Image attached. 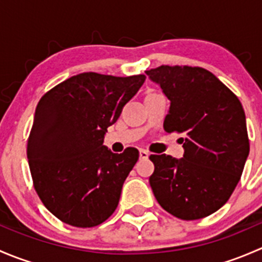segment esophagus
<instances>
[{
    "mask_svg": "<svg viewBox=\"0 0 262 262\" xmlns=\"http://www.w3.org/2000/svg\"><path fill=\"white\" fill-rule=\"evenodd\" d=\"M148 157H149V153H148L147 150L144 149L139 150V158H141V160H147Z\"/></svg>",
    "mask_w": 262,
    "mask_h": 262,
    "instance_id": "esophagus-1",
    "label": "esophagus"
}]
</instances>
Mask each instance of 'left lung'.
<instances>
[{
	"instance_id": "1",
	"label": "left lung",
	"mask_w": 262,
	"mask_h": 262,
	"mask_svg": "<svg viewBox=\"0 0 262 262\" xmlns=\"http://www.w3.org/2000/svg\"><path fill=\"white\" fill-rule=\"evenodd\" d=\"M146 75L170 100L165 130L184 137L182 158L149 157L153 194L166 212L184 221L210 215L229 199L248 157L244 107L204 68L161 66Z\"/></svg>"
}]
</instances>
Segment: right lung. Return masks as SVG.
Instances as JSON below:
<instances>
[{"mask_svg": "<svg viewBox=\"0 0 262 262\" xmlns=\"http://www.w3.org/2000/svg\"><path fill=\"white\" fill-rule=\"evenodd\" d=\"M144 80V75L84 72L39 101L26 150L29 167L43 204L64 223L90 228L115 212L139 152L129 147L113 153L104 137Z\"/></svg>", "mask_w": 262, "mask_h": 262, "instance_id": "1", "label": "right lung"}]
</instances>
